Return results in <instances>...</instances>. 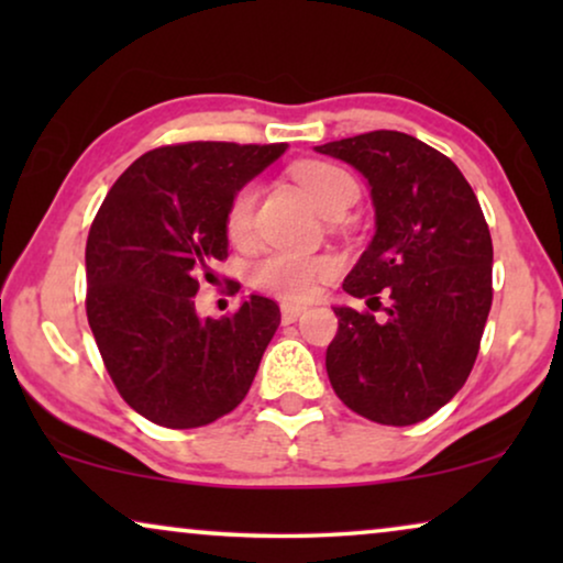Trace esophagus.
<instances>
[{"mask_svg":"<svg viewBox=\"0 0 563 563\" xmlns=\"http://www.w3.org/2000/svg\"><path fill=\"white\" fill-rule=\"evenodd\" d=\"M302 312H305L302 305H291V302H284L282 305V320L287 322V325H289V322H295Z\"/></svg>","mask_w":563,"mask_h":563,"instance_id":"esophagus-1","label":"esophagus"}]
</instances>
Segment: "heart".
Returning a JSON list of instances; mask_svg holds the SVG:
<instances>
[{"mask_svg": "<svg viewBox=\"0 0 563 563\" xmlns=\"http://www.w3.org/2000/svg\"><path fill=\"white\" fill-rule=\"evenodd\" d=\"M291 179L325 214L345 210L358 197L356 179L345 168L328 161H302L291 166ZM253 210H256V187L243 184L225 207V235L230 243L243 245L251 241ZM338 268L341 264L330 253L272 251L253 261L249 276L253 287L266 295L287 299V302H307L318 295L322 284L333 279Z\"/></svg>", "mask_w": 563, "mask_h": 563, "instance_id": "heart-1", "label": "heart"}]
</instances>
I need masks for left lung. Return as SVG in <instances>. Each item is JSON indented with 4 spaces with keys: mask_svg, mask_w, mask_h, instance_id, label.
I'll return each mask as SVG.
<instances>
[{
    "mask_svg": "<svg viewBox=\"0 0 563 563\" xmlns=\"http://www.w3.org/2000/svg\"><path fill=\"white\" fill-rule=\"evenodd\" d=\"M318 151L356 166L376 207L374 241L343 282L368 310L335 307L330 384L361 418L415 426L474 368L492 307L489 225L456 164L418 137L374 130Z\"/></svg>",
    "mask_w": 563,
    "mask_h": 563,
    "instance_id": "obj_1",
    "label": "left lung"
}]
</instances>
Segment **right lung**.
Returning a JSON list of instances; mask_svg holds the SVG:
<instances>
[{
    "label": "right lung",
    "instance_id": "1",
    "mask_svg": "<svg viewBox=\"0 0 563 563\" xmlns=\"http://www.w3.org/2000/svg\"><path fill=\"white\" fill-rule=\"evenodd\" d=\"M287 143L191 141L143 153L107 191L87 238V318L120 397L156 426L187 430L249 395L279 305L251 295L199 320V282L228 258L225 207Z\"/></svg>",
    "mask_w": 563,
    "mask_h": 563
}]
</instances>
